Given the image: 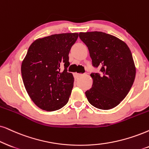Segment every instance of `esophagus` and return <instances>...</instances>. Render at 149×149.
<instances>
[{
	"instance_id": "34e87169",
	"label": "esophagus",
	"mask_w": 149,
	"mask_h": 149,
	"mask_svg": "<svg viewBox=\"0 0 149 149\" xmlns=\"http://www.w3.org/2000/svg\"><path fill=\"white\" fill-rule=\"evenodd\" d=\"M81 76H82V74H80V73H75V77H76V78H80V77Z\"/></svg>"
}]
</instances>
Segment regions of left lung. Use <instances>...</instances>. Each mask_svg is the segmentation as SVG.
<instances>
[{"mask_svg": "<svg viewBox=\"0 0 149 149\" xmlns=\"http://www.w3.org/2000/svg\"><path fill=\"white\" fill-rule=\"evenodd\" d=\"M86 45L92 65L100 73L92 72L93 85L85 92L88 101L97 109L114 108L129 93L135 77L132 54L125 42L101 31L79 33Z\"/></svg>", "mask_w": 149, "mask_h": 149, "instance_id": "1", "label": "left lung"}]
</instances>
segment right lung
I'll return each mask as SVG.
<instances>
[{
    "label": "right lung",
    "mask_w": 149,
    "mask_h": 149,
    "mask_svg": "<svg viewBox=\"0 0 149 149\" xmlns=\"http://www.w3.org/2000/svg\"><path fill=\"white\" fill-rule=\"evenodd\" d=\"M78 37L77 33L54 34L37 39L29 47L21 65L22 81L28 95L42 110L54 111L68 102L74 81L67 72L69 54Z\"/></svg>",
    "instance_id": "1"
}]
</instances>
